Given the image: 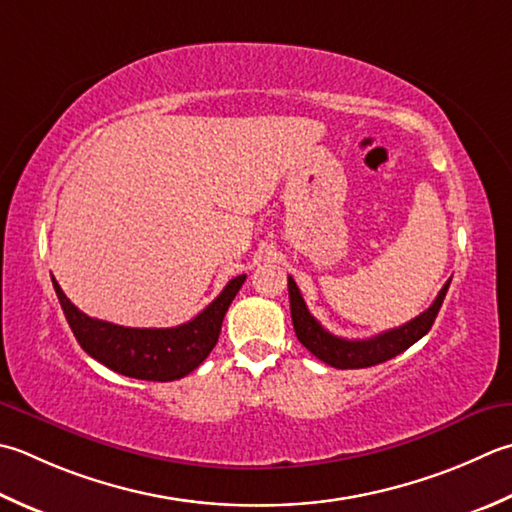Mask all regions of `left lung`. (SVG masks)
<instances>
[{
    "mask_svg": "<svg viewBox=\"0 0 512 512\" xmlns=\"http://www.w3.org/2000/svg\"><path fill=\"white\" fill-rule=\"evenodd\" d=\"M450 286V279L439 290L435 302L424 310L422 315L410 319L408 324L399 328H390L386 333H379L368 339H344L330 335L328 330L317 322V319L308 313L306 302L293 277H288V297H290V317H293L295 335L310 353L324 364L333 368H368L375 364L388 362V359L404 353L406 348L413 346L422 339L430 326L435 324V317L439 308L444 304L446 290Z\"/></svg>",
    "mask_w": 512,
    "mask_h": 512,
    "instance_id": "8db88e82",
    "label": "left lung"
}]
</instances>
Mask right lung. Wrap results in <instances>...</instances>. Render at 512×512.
Wrapping results in <instances>:
<instances>
[{
  "label": "right lung",
  "mask_w": 512,
  "mask_h": 512,
  "mask_svg": "<svg viewBox=\"0 0 512 512\" xmlns=\"http://www.w3.org/2000/svg\"><path fill=\"white\" fill-rule=\"evenodd\" d=\"M246 275L233 277L226 288L190 322L175 328H128L88 317L64 295L53 277V286L66 322L86 353L119 375L146 382L182 379L204 362L215 348L224 315Z\"/></svg>",
  "instance_id": "obj_1"
}]
</instances>
